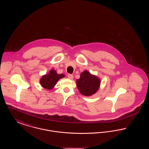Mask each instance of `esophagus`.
I'll list each match as a JSON object with an SVG mask.
<instances>
[{
	"mask_svg": "<svg viewBox=\"0 0 149 149\" xmlns=\"http://www.w3.org/2000/svg\"><path fill=\"white\" fill-rule=\"evenodd\" d=\"M68 77L69 79H72L73 78V75H72V74H68Z\"/></svg>",
	"mask_w": 149,
	"mask_h": 149,
	"instance_id": "esophagus-1",
	"label": "esophagus"
}]
</instances>
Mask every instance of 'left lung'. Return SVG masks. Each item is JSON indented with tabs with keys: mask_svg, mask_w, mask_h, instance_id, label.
Segmentation results:
<instances>
[{
	"mask_svg": "<svg viewBox=\"0 0 149 149\" xmlns=\"http://www.w3.org/2000/svg\"><path fill=\"white\" fill-rule=\"evenodd\" d=\"M100 81L99 78L93 75L88 71L81 73L77 80V85L80 93L85 96L94 94L99 89Z\"/></svg>",
	"mask_w": 149,
	"mask_h": 149,
	"instance_id": "8db88e82",
	"label": "left lung"
}]
</instances>
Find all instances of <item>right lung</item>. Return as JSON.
Returning <instances> with one entry per match:
<instances>
[{"mask_svg":"<svg viewBox=\"0 0 149 149\" xmlns=\"http://www.w3.org/2000/svg\"><path fill=\"white\" fill-rule=\"evenodd\" d=\"M64 74H57L55 70H51L49 74L43 76L40 80V84L45 89H51L55 85L57 81L61 78H64Z\"/></svg>","mask_w":149,"mask_h":149,"instance_id":"1","label":"right lung"}]
</instances>
